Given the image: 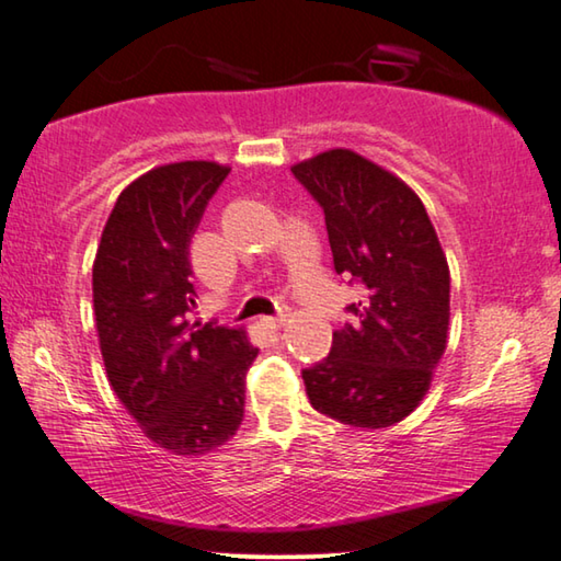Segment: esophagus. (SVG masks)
I'll use <instances>...</instances> for the list:
<instances>
[{
    "label": "esophagus",
    "mask_w": 561,
    "mask_h": 561,
    "mask_svg": "<svg viewBox=\"0 0 561 561\" xmlns=\"http://www.w3.org/2000/svg\"><path fill=\"white\" fill-rule=\"evenodd\" d=\"M283 323H286V316H268V318H261V325L265 330H278Z\"/></svg>",
    "instance_id": "obj_1"
}]
</instances>
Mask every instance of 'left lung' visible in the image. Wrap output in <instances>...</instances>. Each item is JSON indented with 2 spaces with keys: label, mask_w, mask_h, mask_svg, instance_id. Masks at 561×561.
Instances as JSON below:
<instances>
[{
  "label": "left lung",
  "mask_w": 561,
  "mask_h": 561,
  "mask_svg": "<svg viewBox=\"0 0 561 561\" xmlns=\"http://www.w3.org/2000/svg\"><path fill=\"white\" fill-rule=\"evenodd\" d=\"M290 171L323 208L335 273L365 290L330 355L302 370L308 400L343 425L390 427L425 398L447 347L443 245L415 191L360 153L330 149Z\"/></svg>",
  "instance_id": "left-lung-1"
}]
</instances>
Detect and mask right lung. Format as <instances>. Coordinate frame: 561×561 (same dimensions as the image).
<instances>
[{"instance_id":"1","label":"right lung","mask_w":561,"mask_h":561,"mask_svg":"<svg viewBox=\"0 0 561 561\" xmlns=\"http://www.w3.org/2000/svg\"><path fill=\"white\" fill-rule=\"evenodd\" d=\"M228 171L179 161L128 183L91 271L106 378L144 435L181 457L214 453L236 435L259 355L243 328L188 320V245Z\"/></svg>"}]
</instances>
